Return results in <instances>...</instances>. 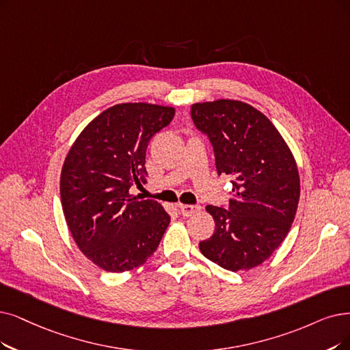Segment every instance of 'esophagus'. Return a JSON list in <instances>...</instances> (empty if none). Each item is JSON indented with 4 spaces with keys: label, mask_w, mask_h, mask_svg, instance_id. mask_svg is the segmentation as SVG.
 <instances>
[{
    "label": "esophagus",
    "mask_w": 350,
    "mask_h": 350,
    "mask_svg": "<svg viewBox=\"0 0 350 350\" xmlns=\"http://www.w3.org/2000/svg\"><path fill=\"white\" fill-rule=\"evenodd\" d=\"M179 211L184 217H191L193 214H197L201 211L200 205H188V204H179Z\"/></svg>",
    "instance_id": "1"
}]
</instances>
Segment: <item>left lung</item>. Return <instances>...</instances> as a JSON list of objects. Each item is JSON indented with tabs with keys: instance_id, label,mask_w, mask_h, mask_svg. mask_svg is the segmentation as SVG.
Here are the masks:
<instances>
[{
	"instance_id": "8db88e82",
	"label": "left lung",
	"mask_w": 350,
	"mask_h": 350,
	"mask_svg": "<svg viewBox=\"0 0 350 350\" xmlns=\"http://www.w3.org/2000/svg\"><path fill=\"white\" fill-rule=\"evenodd\" d=\"M191 116L214 146L218 175L232 178L228 209L206 205L215 231L200 243L219 267L251 270L278 248L295 221L300 176L295 157L271 120L241 100L193 103Z\"/></svg>"
}]
</instances>
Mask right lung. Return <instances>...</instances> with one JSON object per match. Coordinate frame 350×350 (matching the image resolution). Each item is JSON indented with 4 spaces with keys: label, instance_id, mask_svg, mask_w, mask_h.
I'll use <instances>...</instances> for the list:
<instances>
[{
    "label": "right lung",
    "instance_id": "1",
    "mask_svg": "<svg viewBox=\"0 0 350 350\" xmlns=\"http://www.w3.org/2000/svg\"><path fill=\"white\" fill-rule=\"evenodd\" d=\"M175 107L119 103L103 110L70 146L60 175L67 227L79 250L110 273L133 270L155 253L171 217L131 193L146 183V148Z\"/></svg>",
    "mask_w": 350,
    "mask_h": 350
}]
</instances>
